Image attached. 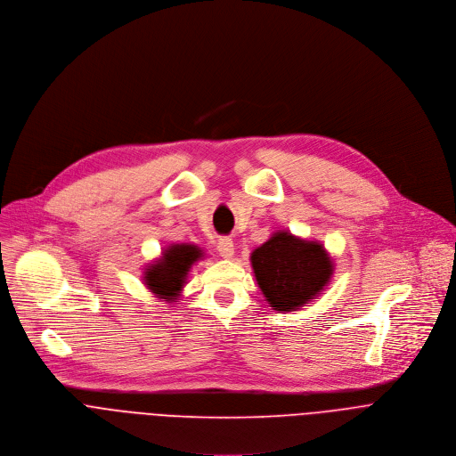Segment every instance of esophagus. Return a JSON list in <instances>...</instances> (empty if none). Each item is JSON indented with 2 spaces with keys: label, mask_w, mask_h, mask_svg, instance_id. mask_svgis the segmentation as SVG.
Instances as JSON below:
<instances>
[{
  "label": "esophagus",
  "mask_w": 456,
  "mask_h": 456,
  "mask_svg": "<svg viewBox=\"0 0 456 456\" xmlns=\"http://www.w3.org/2000/svg\"><path fill=\"white\" fill-rule=\"evenodd\" d=\"M217 251L221 253V256L224 258H232L233 253H235V248H233V240L230 237H223L219 239L217 242Z\"/></svg>",
  "instance_id": "1"
}]
</instances>
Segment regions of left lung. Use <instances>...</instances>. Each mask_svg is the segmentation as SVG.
<instances>
[{"label":"left lung","mask_w":456,"mask_h":456,"mask_svg":"<svg viewBox=\"0 0 456 456\" xmlns=\"http://www.w3.org/2000/svg\"><path fill=\"white\" fill-rule=\"evenodd\" d=\"M258 288L275 311H293L316 297L332 275V264L318 242L279 232L251 253Z\"/></svg>","instance_id":"obj_1"}]
</instances>
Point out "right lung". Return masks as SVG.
Here are the masks:
<instances>
[{"label": "right lung", "mask_w": 456, "mask_h": 456, "mask_svg": "<svg viewBox=\"0 0 456 456\" xmlns=\"http://www.w3.org/2000/svg\"><path fill=\"white\" fill-rule=\"evenodd\" d=\"M201 255V249L192 244H174L163 256L145 271L147 288L165 300H174L185 284V277Z\"/></svg>", "instance_id": "add662e5"}]
</instances>
